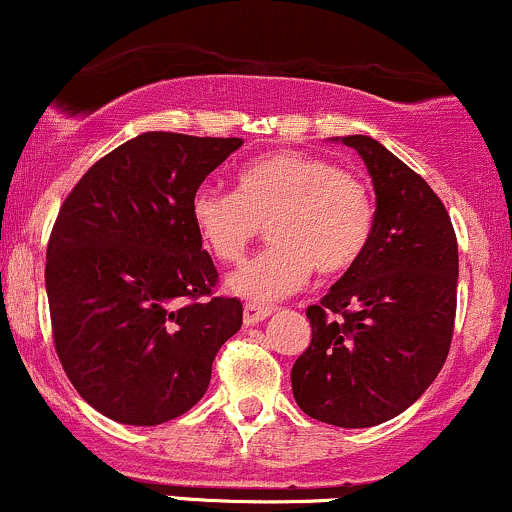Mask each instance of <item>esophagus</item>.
<instances>
[{"label": "esophagus", "instance_id": "34e87169", "mask_svg": "<svg viewBox=\"0 0 512 512\" xmlns=\"http://www.w3.org/2000/svg\"><path fill=\"white\" fill-rule=\"evenodd\" d=\"M269 313H272V308L269 306H257V303H245V308H243V320H245V325H257V323H262V320H265Z\"/></svg>", "mask_w": 512, "mask_h": 512}]
</instances>
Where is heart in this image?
<instances>
[{"label":"heart","instance_id":"obj_1","mask_svg":"<svg viewBox=\"0 0 512 512\" xmlns=\"http://www.w3.org/2000/svg\"><path fill=\"white\" fill-rule=\"evenodd\" d=\"M189 218L201 243L221 262L243 260L269 228L272 247L230 274L228 289L255 303L299 291L313 269L345 274L359 262L374 233V204L357 174L323 157L269 153L235 174V192L199 189Z\"/></svg>","mask_w":512,"mask_h":512}]
</instances>
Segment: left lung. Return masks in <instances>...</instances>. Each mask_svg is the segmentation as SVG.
<instances>
[{
    "label": "left lung",
    "instance_id": "left-lung-1",
    "mask_svg": "<svg viewBox=\"0 0 512 512\" xmlns=\"http://www.w3.org/2000/svg\"><path fill=\"white\" fill-rule=\"evenodd\" d=\"M340 140L367 165L374 233L352 269L308 306L311 345L291 369L299 408L372 428L413 406L440 374L457 313V235L440 196L369 136Z\"/></svg>",
    "mask_w": 512,
    "mask_h": 512
}]
</instances>
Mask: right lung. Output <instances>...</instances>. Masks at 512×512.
I'll list each match as a JSON object with an SVG mask.
<instances>
[{
  "label": "right lung",
  "instance_id": "right-lung-1",
  "mask_svg": "<svg viewBox=\"0 0 512 512\" xmlns=\"http://www.w3.org/2000/svg\"><path fill=\"white\" fill-rule=\"evenodd\" d=\"M240 145L140 133L94 162L60 206L46 255L55 352L77 393L116 423L187 413L243 325V303L211 296L218 272L189 218L206 174Z\"/></svg>",
  "mask_w": 512,
  "mask_h": 512
}]
</instances>
